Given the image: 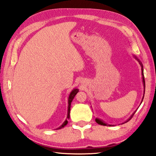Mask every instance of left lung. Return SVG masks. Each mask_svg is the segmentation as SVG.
I'll return each instance as SVG.
<instances>
[{
  "label": "left lung",
  "instance_id": "1",
  "mask_svg": "<svg viewBox=\"0 0 156 156\" xmlns=\"http://www.w3.org/2000/svg\"><path fill=\"white\" fill-rule=\"evenodd\" d=\"M139 63H140V64H141V70H142V76H143V84H144V87L145 86V77H144V74H143V66H142V64H141V62H139ZM134 115V114H133ZM133 115H132V116H131L130 118V119H129V120H130V119L131 118H133ZM96 122H97V124H101V125H103V126H105V125H106V124H105V123H103V122L102 121H101L100 120H99V119H96ZM129 120H128V121H129ZM127 121V122H128Z\"/></svg>",
  "mask_w": 156,
  "mask_h": 156
}]
</instances>
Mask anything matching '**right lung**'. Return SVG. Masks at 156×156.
Listing matches in <instances>:
<instances>
[{
	"mask_svg": "<svg viewBox=\"0 0 156 156\" xmlns=\"http://www.w3.org/2000/svg\"><path fill=\"white\" fill-rule=\"evenodd\" d=\"M78 92V89H74L73 90L72 92H71V93H70V94H69V99H68V117H67V118L68 119H69V113H70V107H71V103H72V100L74 99V97H75V95L76 94H77V93ZM68 120H66L65 122H64V123L62 125V126H61L59 128V129H62V128H63L64 126H66V125L68 124Z\"/></svg>",
	"mask_w": 156,
	"mask_h": 156,
	"instance_id": "add662e5",
	"label": "right lung"
}]
</instances>
